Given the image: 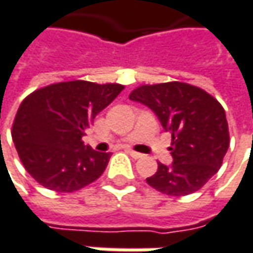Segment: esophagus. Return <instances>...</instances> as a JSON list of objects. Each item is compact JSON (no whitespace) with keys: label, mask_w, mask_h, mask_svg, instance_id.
I'll use <instances>...</instances> for the list:
<instances>
[{"label":"esophagus","mask_w":253,"mask_h":253,"mask_svg":"<svg viewBox=\"0 0 253 253\" xmlns=\"http://www.w3.org/2000/svg\"><path fill=\"white\" fill-rule=\"evenodd\" d=\"M128 154H129L132 159H141L142 157L141 153H137V151H134V150H128Z\"/></svg>","instance_id":"obj_1"}]
</instances>
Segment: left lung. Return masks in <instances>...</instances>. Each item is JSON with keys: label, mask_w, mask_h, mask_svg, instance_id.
Wrapping results in <instances>:
<instances>
[{"label": "left lung", "mask_w": 253, "mask_h": 253, "mask_svg": "<svg viewBox=\"0 0 253 253\" xmlns=\"http://www.w3.org/2000/svg\"><path fill=\"white\" fill-rule=\"evenodd\" d=\"M129 99L154 112L172 134L173 163H159L147 183L162 194L183 197L197 192L218 172L229 148V125L223 106L206 90L180 83L144 84Z\"/></svg>", "instance_id": "1"}]
</instances>
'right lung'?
<instances>
[{
    "instance_id": "1",
    "label": "right lung",
    "mask_w": 253,
    "mask_h": 253,
    "mask_svg": "<svg viewBox=\"0 0 253 253\" xmlns=\"http://www.w3.org/2000/svg\"><path fill=\"white\" fill-rule=\"evenodd\" d=\"M122 90L121 84L74 80L42 87L21 102L11 135L24 169L38 183L74 192L102 176L111 153L96 151L81 138Z\"/></svg>"
}]
</instances>
